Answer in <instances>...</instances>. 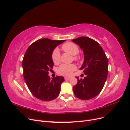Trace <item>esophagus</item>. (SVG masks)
<instances>
[{
    "label": "esophagus",
    "instance_id": "esophagus-1",
    "mask_svg": "<svg viewBox=\"0 0 130 130\" xmlns=\"http://www.w3.org/2000/svg\"><path fill=\"white\" fill-rule=\"evenodd\" d=\"M64 79L65 80H68L70 79V77H64Z\"/></svg>",
    "mask_w": 130,
    "mask_h": 130
}]
</instances>
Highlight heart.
I'll return each mask as SVG.
<instances>
[{"mask_svg":"<svg viewBox=\"0 0 130 130\" xmlns=\"http://www.w3.org/2000/svg\"><path fill=\"white\" fill-rule=\"evenodd\" d=\"M62 49L64 52L72 55V60L74 61H79L81 57L78 55L79 48L78 46L72 42H67L62 46ZM52 58L55 64H58L61 61V54L57 48L54 49L52 54ZM76 66L74 64H62L57 69V72L62 75L68 76L76 69Z\"/></svg>","mask_w":130,"mask_h":130,"instance_id":"1","label":"heart"}]
</instances>
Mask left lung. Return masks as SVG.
<instances>
[{
    "label": "left lung",
    "mask_w": 130,
    "mask_h": 130,
    "mask_svg": "<svg viewBox=\"0 0 130 130\" xmlns=\"http://www.w3.org/2000/svg\"><path fill=\"white\" fill-rule=\"evenodd\" d=\"M78 44L84 54V62L80 70L87 76L78 79L73 87L74 95L81 100L95 97L103 89L108 74V59L104 50L95 40L80 37L72 40Z\"/></svg>",
    "instance_id": "1"
}]
</instances>
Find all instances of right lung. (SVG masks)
I'll list each match as a JSON object with an SVG mask.
<instances>
[{"label": "right lung", "instance_id": "add662e5", "mask_svg": "<svg viewBox=\"0 0 130 130\" xmlns=\"http://www.w3.org/2000/svg\"><path fill=\"white\" fill-rule=\"evenodd\" d=\"M66 40L40 39L31 44L25 53L22 66L26 85L32 95L42 101L53 100L58 96L63 76H48L54 62L52 54L54 49Z\"/></svg>", "mask_w": 130, "mask_h": 130}]
</instances>
